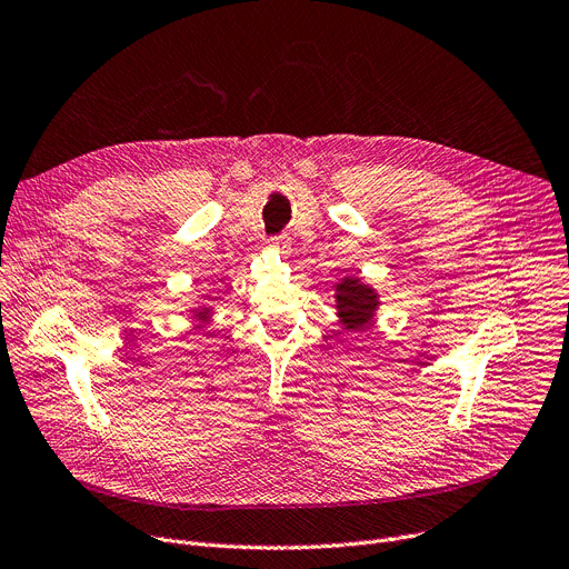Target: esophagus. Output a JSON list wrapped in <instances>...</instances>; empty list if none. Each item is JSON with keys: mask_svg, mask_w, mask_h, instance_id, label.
Returning a JSON list of instances; mask_svg holds the SVG:
<instances>
[{"mask_svg": "<svg viewBox=\"0 0 569 569\" xmlns=\"http://www.w3.org/2000/svg\"><path fill=\"white\" fill-rule=\"evenodd\" d=\"M269 244H272L279 253H290V242H288L283 234H277V237L269 239Z\"/></svg>", "mask_w": 569, "mask_h": 569, "instance_id": "1", "label": "esophagus"}]
</instances>
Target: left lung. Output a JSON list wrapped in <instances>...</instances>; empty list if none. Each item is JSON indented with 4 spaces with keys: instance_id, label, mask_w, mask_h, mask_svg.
<instances>
[{
    "instance_id": "1",
    "label": "left lung",
    "mask_w": 569,
    "mask_h": 569,
    "mask_svg": "<svg viewBox=\"0 0 569 569\" xmlns=\"http://www.w3.org/2000/svg\"><path fill=\"white\" fill-rule=\"evenodd\" d=\"M376 309H378L376 290L362 283L360 279L346 277L337 286V311L346 330H360V327H367Z\"/></svg>"
}]
</instances>
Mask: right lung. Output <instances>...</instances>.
<instances>
[{"instance_id": "add662e5", "label": "right lung", "mask_w": 569, "mask_h": 569, "mask_svg": "<svg viewBox=\"0 0 569 569\" xmlns=\"http://www.w3.org/2000/svg\"><path fill=\"white\" fill-rule=\"evenodd\" d=\"M207 313H209V309H198V311H196L198 318H207Z\"/></svg>"}]
</instances>
